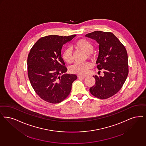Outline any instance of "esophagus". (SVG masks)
<instances>
[{
	"label": "esophagus",
	"instance_id": "obj_1",
	"mask_svg": "<svg viewBox=\"0 0 146 146\" xmlns=\"http://www.w3.org/2000/svg\"><path fill=\"white\" fill-rule=\"evenodd\" d=\"M78 78H85L86 77V76H82V75H79L78 76Z\"/></svg>",
	"mask_w": 146,
	"mask_h": 146
}]
</instances>
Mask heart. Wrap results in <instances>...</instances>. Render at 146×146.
I'll return each mask as SVG.
<instances>
[{"label":"heart","instance_id":"obj_1","mask_svg":"<svg viewBox=\"0 0 146 146\" xmlns=\"http://www.w3.org/2000/svg\"><path fill=\"white\" fill-rule=\"evenodd\" d=\"M76 48L81 50L85 53L87 54L89 58L92 57L91 53L94 50V46L91 42L88 40L82 38L76 41L74 44ZM62 58L67 63H71L73 60L72 52L70 48H67L64 50L62 53ZM92 64L89 62H84L82 63H76L70 67V71L72 73L78 75H85L86 74L89 69L92 68Z\"/></svg>","mask_w":146,"mask_h":146}]
</instances>
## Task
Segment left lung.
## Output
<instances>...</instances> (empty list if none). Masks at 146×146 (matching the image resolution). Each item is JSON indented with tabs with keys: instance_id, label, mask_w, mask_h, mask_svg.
Segmentation results:
<instances>
[{
	"instance_id": "left-lung-1",
	"label": "left lung",
	"mask_w": 146,
	"mask_h": 146,
	"mask_svg": "<svg viewBox=\"0 0 146 146\" xmlns=\"http://www.w3.org/2000/svg\"><path fill=\"white\" fill-rule=\"evenodd\" d=\"M99 44L97 68L104 71V76H93L95 85L90 93L100 99H106L117 94L125 82L129 72L127 50L111 32L95 31L86 35Z\"/></svg>"
}]
</instances>
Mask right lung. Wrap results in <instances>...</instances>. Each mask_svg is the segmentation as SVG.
<instances>
[{"instance_id":"1","label":"right lung","mask_w":146,"mask_h":146,"mask_svg":"<svg viewBox=\"0 0 146 146\" xmlns=\"http://www.w3.org/2000/svg\"><path fill=\"white\" fill-rule=\"evenodd\" d=\"M76 35H48L39 38L32 47L27 59L28 75L35 93L44 101L57 104L69 95L75 74L67 71L61 56L64 44Z\"/></svg>"}]
</instances>
